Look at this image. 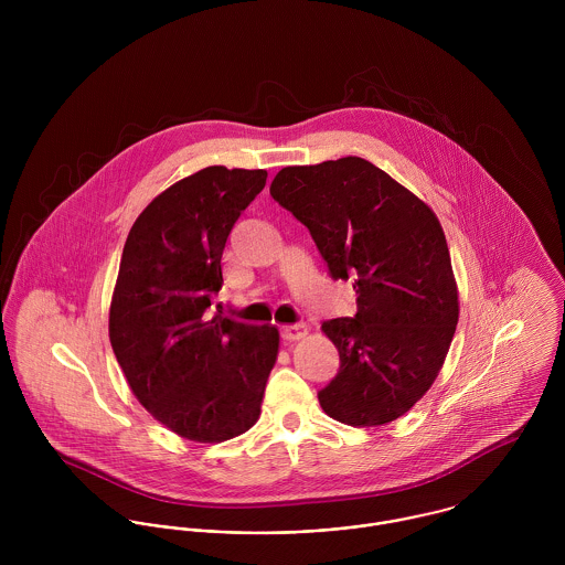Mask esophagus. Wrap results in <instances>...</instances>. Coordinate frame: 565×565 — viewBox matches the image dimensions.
<instances>
[{"label": "esophagus", "mask_w": 565, "mask_h": 565, "mask_svg": "<svg viewBox=\"0 0 565 565\" xmlns=\"http://www.w3.org/2000/svg\"><path fill=\"white\" fill-rule=\"evenodd\" d=\"M280 332H282V339H287V341H298V339L307 337L309 328H307V323H291V326H282Z\"/></svg>", "instance_id": "obj_1"}]
</instances>
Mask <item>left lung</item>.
<instances>
[{
	"label": "left lung",
	"instance_id": "8db88e82",
	"mask_svg": "<svg viewBox=\"0 0 565 565\" xmlns=\"http://www.w3.org/2000/svg\"><path fill=\"white\" fill-rule=\"evenodd\" d=\"M269 193L309 228L330 276L354 280L356 316L322 323L341 361L323 411L350 426L398 419L430 390L459 322L439 220L359 157L285 167Z\"/></svg>",
	"mask_w": 565,
	"mask_h": 565
}]
</instances>
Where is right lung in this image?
<instances>
[{"label": "right lung", "instance_id": "add662e5", "mask_svg": "<svg viewBox=\"0 0 565 565\" xmlns=\"http://www.w3.org/2000/svg\"><path fill=\"white\" fill-rule=\"evenodd\" d=\"M265 169L213 164L178 180L137 217L124 245L108 334L126 381L175 435L220 444L252 428L278 356V328L220 313L222 254Z\"/></svg>", "mask_w": 565, "mask_h": 565}]
</instances>
